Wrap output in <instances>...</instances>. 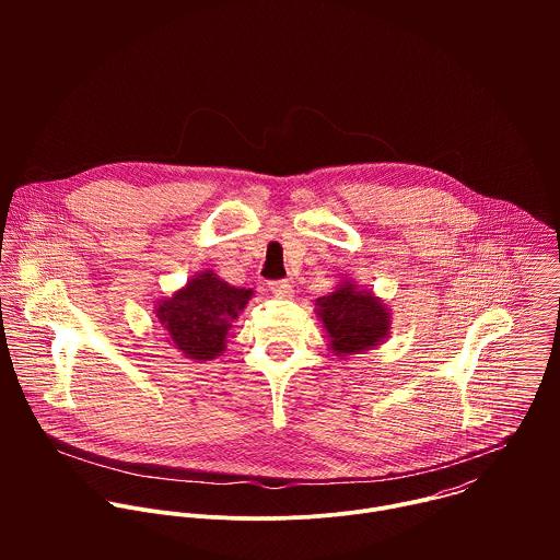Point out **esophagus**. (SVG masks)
<instances>
[{"mask_svg": "<svg viewBox=\"0 0 560 560\" xmlns=\"http://www.w3.org/2000/svg\"><path fill=\"white\" fill-rule=\"evenodd\" d=\"M268 288H270V292H272L275 296H279V299H290L292 292H294L292 285H290V281H270Z\"/></svg>", "mask_w": 560, "mask_h": 560, "instance_id": "esophagus-1", "label": "esophagus"}]
</instances>
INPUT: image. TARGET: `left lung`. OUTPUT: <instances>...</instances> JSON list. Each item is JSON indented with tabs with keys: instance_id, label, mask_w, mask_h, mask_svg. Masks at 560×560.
Here are the masks:
<instances>
[{
	"instance_id": "8db88e82",
	"label": "left lung",
	"mask_w": 560,
	"mask_h": 560,
	"mask_svg": "<svg viewBox=\"0 0 560 560\" xmlns=\"http://www.w3.org/2000/svg\"><path fill=\"white\" fill-rule=\"evenodd\" d=\"M316 316L326 330L328 350L335 357L363 354L381 346L392 328V312L381 296L370 288H361L352 279L339 281V285L316 299Z\"/></svg>"
}]
</instances>
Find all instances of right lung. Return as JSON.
Listing matches in <instances>:
<instances>
[{"label":"right lung","mask_w":560,"mask_h":560,"mask_svg":"<svg viewBox=\"0 0 560 560\" xmlns=\"http://www.w3.org/2000/svg\"><path fill=\"white\" fill-rule=\"evenodd\" d=\"M253 294L250 288L230 285L212 270H203L171 296L159 299L154 316L177 352L203 363L225 352L232 322L246 310Z\"/></svg>","instance_id":"1"}]
</instances>
